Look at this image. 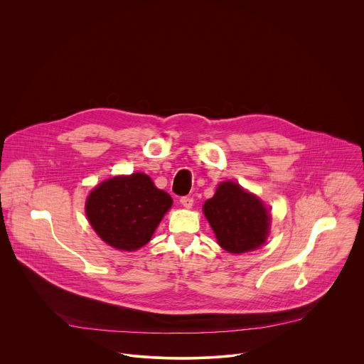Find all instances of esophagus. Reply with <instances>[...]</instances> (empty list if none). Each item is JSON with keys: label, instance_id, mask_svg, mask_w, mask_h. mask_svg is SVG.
Instances as JSON below:
<instances>
[{"label": "esophagus", "instance_id": "obj_1", "mask_svg": "<svg viewBox=\"0 0 364 364\" xmlns=\"http://www.w3.org/2000/svg\"><path fill=\"white\" fill-rule=\"evenodd\" d=\"M180 203H181V205H183V207H186V209H191V205H193L194 200H193V197L184 196V197H181V198H180Z\"/></svg>", "mask_w": 364, "mask_h": 364}]
</instances>
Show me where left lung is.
Masks as SVG:
<instances>
[{
	"label": "left lung",
	"mask_w": 364,
	"mask_h": 364,
	"mask_svg": "<svg viewBox=\"0 0 364 364\" xmlns=\"http://www.w3.org/2000/svg\"><path fill=\"white\" fill-rule=\"evenodd\" d=\"M218 243L230 253H243L262 246L268 237L269 210L255 194L237 183L223 181L203 205Z\"/></svg>",
	"instance_id": "left-lung-1"
}]
</instances>
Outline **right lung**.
I'll return each mask as SVG.
<instances>
[{
  "mask_svg": "<svg viewBox=\"0 0 364 364\" xmlns=\"http://www.w3.org/2000/svg\"><path fill=\"white\" fill-rule=\"evenodd\" d=\"M173 204L168 193L142 173L118 176L96 186L86 200V216L109 246L136 250L151 240Z\"/></svg>",
  "mask_w": 364,
  "mask_h": 364,
  "instance_id": "add662e5",
  "label": "right lung"
}]
</instances>
